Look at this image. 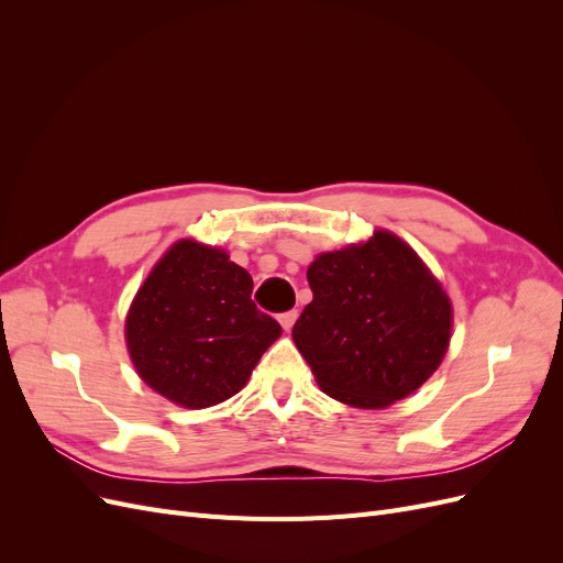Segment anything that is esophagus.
<instances>
[{
  "label": "esophagus",
  "instance_id": "obj_1",
  "mask_svg": "<svg viewBox=\"0 0 563 563\" xmlns=\"http://www.w3.org/2000/svg\"><path fill=\"white\" fill-rule=\"evenodd\" d=\"M296 319H298V310H288V312L279 314V323L284 327V331H291Z\"/></svg>",
  "mask_w": 563,
  "mask_h": 563
}]
</instances>
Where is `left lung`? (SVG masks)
<instances>
[{"instance_id":"1","label":"left lung","mask_w":563,"mask_h":563,"mask_svg":"<svg viewBox=\"0 0 563 563\" xmlns=\"http://www.w3.org/2000/svg\"><path fill=\"white\" fill-rule=\"evenodd\" d=\"M312 302L294 340L329 397L385 408L416 391L449 350L453 310L418 253L387 230L319 253L308 267Z\"/></svg>"}]
</instances>
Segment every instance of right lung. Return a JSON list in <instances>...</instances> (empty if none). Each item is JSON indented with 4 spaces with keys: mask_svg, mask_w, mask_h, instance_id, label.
Returning <instances> with one entry per match:
<instances>
[{
    "mask_svg": "<svg viewBox=\"0 0 563 563\" xmlns=\"http://www.w3.org/2000/svg\"><path fill=\"white\" fill-rule=\"evenodd\" d=\"M251 291V275L225 251L176 242L126 314V345L139 376L185 408H209L236 395L282 335Z\"/></svg>",
    "mask_w": 563,
    "mask_h": 563,
    "instance_id": "add662e5",
    "label": "right lung"
}]
</instances>
